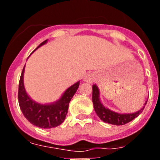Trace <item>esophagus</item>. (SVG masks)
I'll return each instance as SVG.
<instances>
[{
  "instance_id": "1",
  "label": "esophagus",
  "mask_w": 160,
  "mask_h": 160,
  "mask_svg": "<svg viewBox=\"0 0 160 160\" xmlns=\"http://www.w3.org/2000/svg\"><path fill=\"white\" fill-rule=\"evenodd\" d=\"M94 79H95V74L93 73H87L84 77V81L89 83H92Z\"/></svg>"
}]
</instances>
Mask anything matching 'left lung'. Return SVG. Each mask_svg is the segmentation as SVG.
<instances>
[{"label": "left lung", "instance_id": "obj_1", "mask_svg": "<svg viewBox=\"0 0 160 160\" xmlns=\"http://www.w3.org/2000/svg\"><path fill=\"white\" fill-rule=\"evenodd\" d=\"M92 101L93 105H94V111L96 112L97 115L99 117L101 120H102L104 122H107L112 125L121 126L124 125L126 123H128L129 122L135 119V118L139 115V114L142 113L143 111L144 107L147 104V100L142 106V108L139 111L134 113H118L115 111H111V109L107 108L102 103L100 99V91L99 89L96 84L92 86Z\"/></svg>", "mask_w": 160, "mask_h": 160}]
</instances>
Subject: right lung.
<instances>
[{
  "instance_id": "obj_1",
  "label": "right lung",
  "mask_w": 160,
  "mask_h": 160,
  "mask_svg": "<svg viewBox=\"0 0 160 160\" xmlns=\"http://www.w3.org/2000/svg\"><path fill=\"white\" fill-rule=\"evenodd\" d=\"M47 42L48 40L44 41L33 52L47 43ZM24 73L25 66L20 78L18 88V102L24 116L32 125L44 129L56 128L62 123L67 114L69 103L78 89L80 81L68 87L57 101L49 103H40L34 101L26 92L24 86Z\"/></svg>"
}]
</instances>
